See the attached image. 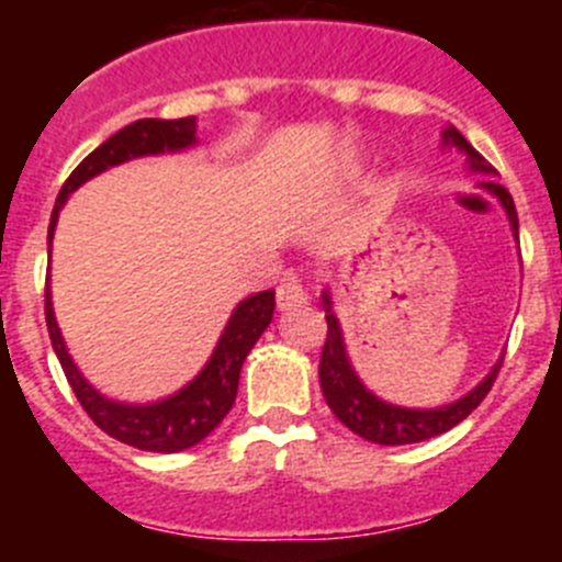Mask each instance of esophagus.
Segmentation results:
<instances>
[{
  "label": "esophagus",
  "instance_id": "1",
  "mask_svg": "<svg viewBox=\"0 0 562 562\" xmlns=\"http://www.w3.org/2000/svg\"><path fill=\"white\" fill-rule=\"evenodd\" d=\"M276 301H278V310L292 312V310H297V306H304L306 301H310V295H306L304 284H301L295 276H290L281 281V286H278Z\"/></svg>",
  "mask_w": 562,
  "mask_h": 562
}]
</instances>
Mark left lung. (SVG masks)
<instances>
[{"label": "left lung", "mask_w": 562, "mask_h": 562, "mask_svg": "<svg viewBox=\"0 0 562 562\" xmlns=\"http://www.w3.org/2000/svg\"><path fill=\"white\" fill-rule=\"evenodd\" d=\"M441 148H456V151L464 154L467 168L473 173L495 177V168L464 140V134L456 126H448L441 132ZM479 188L486 193H493L495 200L501 202L506 220H509V227H513V236L518 238V213H515V202L509 196V191L504 186H498L495 180L479 182ZM321 301H324L326 326H329L324 351H321V369H317V374H321V389H324L326 405L331 408V414L351 434L362 436L366 441L391 445L394 448V445H416V441L448 434L461 419L473 414L481 405V400L493 389L504 357H498V362L486 371V376L473 391H467L464 396L448 402V405H439V408H402V405H394V402L380 400L374 391L366 389V382L360 380V374L351 366L349 351H346V337H342V326L335 315V301H331L329 286L321 292Z\"/></svg>", "instance_id": "obj_1"}]
</instances>
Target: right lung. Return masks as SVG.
I'll use <instances>...</instances> for the list:
<instances>
[{
    "instance_id": "add662e5",
    "label": "right lung",
    "mask_w": 562,
    "mask_h": 562,
    "mask_svg": "<svg viewBox=\"0 0 562 562\" xmlns=\"http://www.w3.org/2000/svg\"><path fill=\"white\" fill-rule=\"evenodd\" d=\"M196 143H200L196 140V117H180V121L143 117V121L128 123L126 128L112 134L89 157H83L81 166L69 173V180L58 191L47 231L49 250H53L58 213L67 205L69 193L78 191L83 182L109 171V168L121 166V162L137 160V157L186 151ZM272 310H276V292L272 290L256 292V295L238 301L236 310L227 317L220 340H216V349L207 357L200 374L186 382L180 391L162 396V400L137 405V402L109 400L81 374L72 355L67 351L61 329H58L49 284L44 290V315H47L49 340H53V349H56L64 374H67L69 385L76 391L89 419L95 422L98 428L112 436V439L132 445L137 450H148V453H180V450L193 448L225 419L227 411L236 402L241 366H245L258 337L265 335V329L270 326Z\"/></svg>"
}]
</instances>
